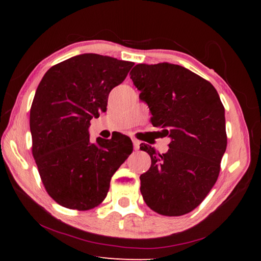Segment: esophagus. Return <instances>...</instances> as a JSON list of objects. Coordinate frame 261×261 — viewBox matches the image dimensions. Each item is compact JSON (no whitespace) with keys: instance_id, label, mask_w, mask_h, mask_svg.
<instances>
[{"instance_id":"34e87169","label":"esophagus","mask_w":261,"mask_h":261,"mask_svg":"<svg viewBox=\"0 0 261 261\" xmlns=\"http://www.w3.org/2000/svg\"><path fill=\"white\" fill-rule=\"evenodd\" d=\"M132 143H134V148L136 149V151H138L140 147V141L135 139V138H132Z\"/></svg>"}]
</instances>
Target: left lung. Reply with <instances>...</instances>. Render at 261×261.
<instances>
[{
    "mask_svg": "<svg viewBox=\"0 0 261 261\" xmlns=\"http://www.w3.org/2000/svg\"><path fill=\"white\" fill-rule=\"evenodd\" d=\"M131 79L152 114L153 126L171 139L166 153L140 145L151 168L140 192L159 214L179 216L201 204L214 187L227 148L224 107L206 79L177 64H137Z\"/></svg>",
    "mask_w": 261,
    "mask_h": 261,
    "instance_id": "obj_1",
    "label": "left lung"
}]
</instances>
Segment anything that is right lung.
I'll return each mask as SVG.
<instances>
[{"instance_id": "right-lung-1", "label": "right lung", "mask_w": 261, "mask_h": 261, "mask_svg": "<svg viewBox=\"0 0 261 261\" xmlns=\"http://www.w3.org/2000/svg\"><path fill=\"white\" fill-rule=\"evenodd\" d=\"M134 64L82 54L51 67L39 84L30 112L32 154L46 191L61 206L87 211L101 204L132 153L129 137L92 141L88 127Z\"/></svg>"}]
</instances>
